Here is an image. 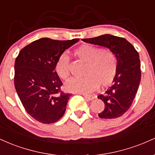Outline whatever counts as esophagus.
Listing matches in <instances>:
<instances>
[{
    "mask_svg": "<svg viewBox=\"0 0 155 155\" xmlns=\"http://www.w3.org/2000/svg\"><path fill=\"white\" fill-rule=\"evenodd\" d=\"M84 97H85V99L87 101H92L94 99V97L91 95H83Z\"/></svg>",
    "mask_w": 155,
    "mask_h": 155,
    "instance_id": "esophagus-1",
    "label": "esophagus"
}]
</instances>
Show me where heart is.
Returning a JSON list of instances; mask_svg holds the SVG:
<instances>
[{"label":"heart","mask_w":155,"mask_h":155,"mask_svg":"<svg viewBox=\"0 0 155 155\" xmlns=\"http://www.w3.org/2000/svg\"><path fill=\"white\" fill-rule=\"evenodd\" d=\"M74 54L78 59L86 63L84 77H73L65 83L68 92L87 93L100 86H110L116 77L117 59L111 49H100L90 44H83L74 49ZM55 71L61 79H67L70 76V58L63 53L55 63Z\"/></svg>","instance_id":"1"}]
</instances>
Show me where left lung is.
Wrapping results in <instances>:
<instances>
[{"label":"left lung","instance_id":"obj_1","mask_svg":"<svg viewBox=\"0 0 155 155\" xmlns=\"http://www.w3.org/2000/svg\"><path fill=\"white\" fill-rule=\"evenodd\" d=\"M82 41L108 48L116 55L117 72L113 84L104 94L97 96L105 104L104 111L98 116L103 119L122 116L132 105L139 87L141 72L138 51L125 38L110 34Z\"/></svg>","mask_w":155,"mask_h":155}]
</instances>
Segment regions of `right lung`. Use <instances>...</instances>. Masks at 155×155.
Instances as JSON below:
<instances>
[{"instance_id":"add662e5","label":"right lung","mask_w":155,"mask_h":155,"mask_svg":"<svg viewBox=\"0 0 155 155\" xmlns=\"http://www.w3.org/2000/svg\"><path fill=\"white\" fill-rule=\"evenodd\" d=\"M79 40L40 38L21 49L16 58V91L26 111L41 123L56 122L65 113L71 94L61 91L63 82L54 71L55 63Z\"/></svg>"}]
</instances>
